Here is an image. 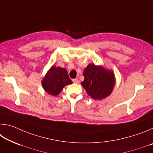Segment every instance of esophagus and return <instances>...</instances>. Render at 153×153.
Returning <instances> with one entry per match:
<instances>
[{"label":"esophagus","instance_id":"obj_1","mask_svg":"<svg viewBox=\"0 0 153 153\" xmlns=\"http://www.w3.org/2000/svg\"><path fill=\"white\" fill-rule=\"evenodd\" d=\"M72 81H73V82L74 83V84H78V83L79 82V81L78 80V79H77V78H76V79H72Z\"/></svg>","mask_w":153,"mask_h":153}]
</instances>
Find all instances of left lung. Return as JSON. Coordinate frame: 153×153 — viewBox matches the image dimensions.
Segmentation results:
<instances>
[{
    "label": "left lung",
    "mask_w": 153,
    "mask_h": 153,
    "mask_svg": "<svg viewBox=\"0 0 153 153\" xmlns=\"http://www.w3.org/2000/svg\"><path fill=\"white\" fill-rule=\"evenodd\" d=\"M83 75L84 80L81 85L93 99L101 100L111 94L115 84V75L112 71L90 63Z\"/></svg>",
    "instance_id": "8db88e82"
}]
</instances>
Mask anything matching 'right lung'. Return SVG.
<instances>
[{
    "label": "right lung",
    "mask_w": 153,
    "mask_h": 153,
    "mask_svg": "<svg viewBox=\"0 0 153 153\" xmlns=\"http://www.w3.org/2000/svg\"><path fill=\"white\" fill-rule=\"evenodd\" d=\"M72 84L65 69L52 66L44 77L42 85L45 91L52 96L58 95L63 88Z\"/></svg>",
    "instance_id": "right-lung-1"
}]
</instances>
